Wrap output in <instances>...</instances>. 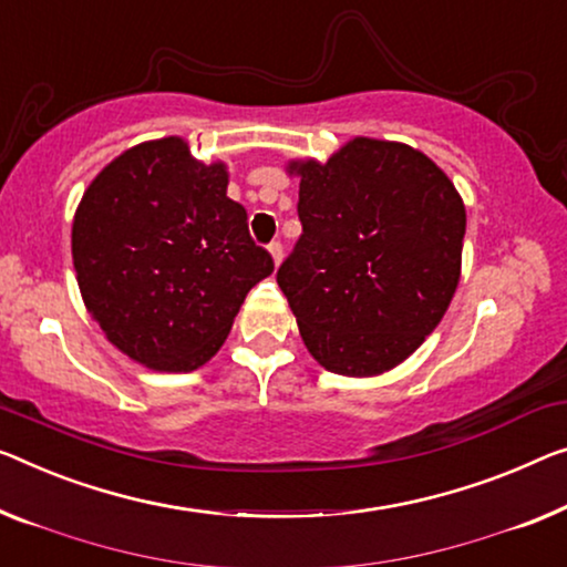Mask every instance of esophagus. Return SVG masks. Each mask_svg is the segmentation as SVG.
<instances>
[{
	"label": "esophagus",
	"instance_id": "1",
	"mask_svg": "<svg viewBox=\"0 0 567 567\" xmlns=\"http://www.w3.org/2000/svg\"><path fill=\"white\" fill-rule=\"evenodd\" d=\"M269 255H272L275 267H280V261H282V244H280V241L269 244Z\"/></svg>",
	"mask_w": 567,
	"mask_h": 567
}]
</instances>
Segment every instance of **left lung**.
I'll return each mask as SVG.
<instances>
[{"label":"left lung","instance_id":"1","mask_svg":"<svg viewBox=\"0 0 567 567\" xmlns=\"http://www.w3.org/2000/svg\"><path fill=\"white\" fill-rule=\"evenodd\" d=\"M290 173L302 234L277 285L302 341L336 374L390 371L435 331L458 287V190L420 150L369 137Z\"/></svg>","mask_w":567,"mask_h":567}]
</instances>
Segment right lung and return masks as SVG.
I'll return each instance as SVG.
<instances>
[{
	"label": "right lung",
	"instance_id": "right-lung-1",
	"mask_svg": "<svg viewBox=\"0 0 567 567\" xmlns=\"http://www.w3.org/2000/svg\"><path fill=\"white\" fill-rule=\"evenodd\" d=\"M224 163L203 165L181 137L122 152L73 218L83 302L126 357L193 371L221 349L247 292L275 261L226 196Z\"/></svg>",
	"mask_w": 567,
	"mask_h": 567
}]
</instances>
